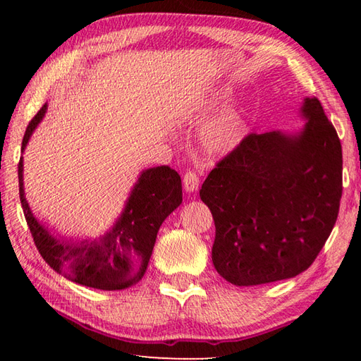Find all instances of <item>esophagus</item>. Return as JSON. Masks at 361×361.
Listing matches in <instances>:
<instances>
[{"mask_svg": "<svg viewBox=\"0 0 361 361\" xmlns=\"http://www.w3.org/2000/svg\"><path fill=\"white\" fill-rule=\"evenodd\" d=\"M198 183H200V176H198L197 172L189 171L183 176V186H185L186 192H195L198 189Z\"/></svg>", "mask_w": 361, "mask_h": 361, "instance_id": "esophagus-1", "label": "esophagus"}]
</instances>
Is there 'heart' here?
Masks as SVG:
<instances>
[{
    "mask_svg": "<svg viewBox=\"0 0 361 361\" xmlns=\"http://www.w3.org/2000/svg\"><path fill=\"white\" fill-rule=\"evenodd\" d=\"M225 93L217 91V93H212L206 99H202V101H197L192 105V113L203 114L214 110L221 99H225ZM242 127L243 124L239 113L233 110H225L219 113L203 128L202 140L204 149L211 153H216V155L217 153L231 152L240 141Z\"/></svg>",
    "mask_w": 361,
    "mask_h": 361,
    "instance_id": "obj_1",
    "label": "heart"
}]
</instances>
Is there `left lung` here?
Returning <instances> with one entry per match:
<instances>
[{"mask_svg": "<svg viewBox=\"0 0 361 361\" xmlns=\"http://www.w3.org/2000/svg\"><path fill=\"white\" fill-rule=\"evenodd\" d=\"M295 135L279 130L245 136L219 161L200 189L216 224L212 262L239 287L296 274L313 264L338 217L343 153L317 97Z\"/></svg>", "mask_w": 361, "mask_h": 361, "instance_id": "1", "label": "left lung"}]
</instances>
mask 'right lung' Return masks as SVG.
Masks as SVG:
<instances>
[{
	"label": "right lung",
	"mask_w": 361,
	"mask_h": 361,
	"mask_svg": "<svg viewBox=\"0 0 361 361\" xmlns=\"http://www.w3.org/2000/svg\"><path fill=\"white\" fill-rule=\"evenodd\" d=\"M46 104L29 122L21 152L40 124ZM20 202L35 247L52 270L80 286L97 290H124L140 282L147 270L157 234L166 217L183 202L181 178L169 166L142 171L126 208L109 233L94 240L54 237L29 208L23 186V158L18 163Z\"/></svg>",
	"instance_id": "obj_1"
}]
</instances>
